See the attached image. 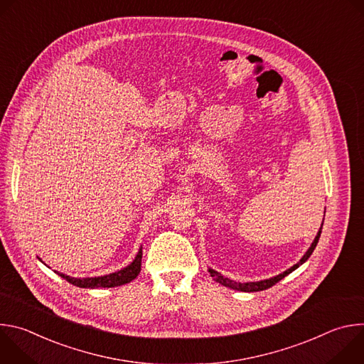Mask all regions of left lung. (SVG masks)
Instances as JSON below:
<instances>
[{
  "label": "left lung",
  "instance_id": "8db88e82",
  "mask_svg": "<svg viewBox=\"0 0 364 364\" xmlns=\"http://www.w3.org/2000/svg\"><path fill=\"white\" fill-rule=\"evenodd\" d=\"M324 213H326V212H324ZM321 228H323V225H321ZM320 236H321V229H320L318 235L316 236L313 245L309 246V249L306 250V253L301 257V261H299L298 264H295L292 268H289L288 271H285V272H282V274H279V275H277V277H274V278H271V279L259 281V282H236V281H232V279H229V278L222 277L219 272H216V271H213V269H209V272H210V275L213 277V279H215L216 282L222 284L223 287H228V288H232V289H236V291H242V292H257V291H264V289H268V288L274 287V285H275L277 282H279L282 278H285V277L289 275L292 271H295L298 267H301V265L306 261V259L311 256V253L314 252V249H316V246H317V243H318Z\"/></svg>",
  "mask_w": 364,
  "mask_h": 364
}]
</instances>
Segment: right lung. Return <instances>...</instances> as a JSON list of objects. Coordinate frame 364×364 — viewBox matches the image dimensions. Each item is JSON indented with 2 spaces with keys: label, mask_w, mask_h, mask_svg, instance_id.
Listing matches in <instances>:
<instances>
[{
  "label": "right lung",
  "mask_w": 364,
  "mask_h": 364,
  "mask_svg": "<svg viewBox=\"0 0 364 364\" xmlns=\"http://www.w3.org/2000/svg\"><path fill=\"white\" fill-rule=\"evenodd\" d=\"M141 259H142V250L139 249L138 255L135 256L134 262L131 265H128L127 268L118 271V272H114V274H109V275H105V277H95V278H83V279H79V278H72L69 275H65V274H60L58 271H55L59 277H62L63 279H66L69 284L75 285V287H79V288H114V287H119V285H124V284H128L131 282L132 279H135L141 271Z\"/></svg>",
  "instance_id": "1"
}]
</instances>
